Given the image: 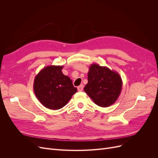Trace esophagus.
Here are the masks:
<instances>
[{"instance_id": "esophagus-1", "label": "esophagus", "mask_w": 158, "mask_h": 158, "mask_svg": "<svg viewBox=\"0 0 158 158\" xmlns=\"http://www.w3.org/2000/svg\"><path fill=\"white\" fill-rule=\"evenodd\" d=\"M78 92H82V91L83 90V88H84V85L82 84H81L80 85H79V86H78Z\"/></svg>"}]
</instances>
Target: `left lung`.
Instances as JSON below:
<instances>
[{"instance_id": "obj_1", "label": "left lung", "mask_w": 158, "mask_h": 158, "mask_svg": "<svg viewBox=\"0 0 158 158\" xmlns=\"http://www.w3.org/2000/svg\"><path fill=\"white\" fill-rule=\"evenodd\" d=\"M88 80L84 92L98 106L107 107L111 106L121 94L123 82L120 75L106 66L91 64Z\"/></svg>"}]
</instances>
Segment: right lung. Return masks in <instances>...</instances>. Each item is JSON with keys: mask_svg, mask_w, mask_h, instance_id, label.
Returning a JSON list of instances; mask_svg holds the SVG:
<instances>
[{"mask_svg": "<svg viewBox=\"0 0 158 158\" xmlns=\"http://www.w3.org/2000/svg\"><path fill=\"white\" fill-rule=\"evenodd\" d=\"M63 66H47L38 73L33 82L37 98L45 107L57 110L68 103L77 92L70 78L63 74Z\"/></svg>", "mask_w": 158, "mask_h": 158, "instance_id": "add662e5", "label": "right lung"}]
</instances>
